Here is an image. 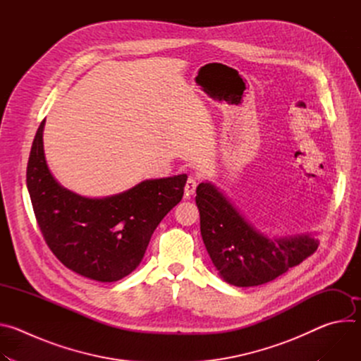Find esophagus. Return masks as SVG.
I'll use <instances>...</instances> for the list:
<instances>
[{
    "label": "esophagus",
    "instance_id": "34e87169",
    "mask_svg": "<svg viewBox=\"0 0 361 361\" xmlns=\"http://www.w3.org/2000/svg\"><path fill=\"white\" fill-rule=\"evenodd\" d=\"M195 188H197V178L190 176L187 178V183H185V187H184V191H185V195L187 197H191L194 192H195Z\"/></svg>",
    "mask_w": 361,
    "mask_h": 361
}]
</instances>
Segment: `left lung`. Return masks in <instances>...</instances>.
<instances>
[{
	"label": "left lung",
	"instance_id": "1",
	"mask_svg": "<svg viewBox=\"0 0 361 361\" xmlns=\"http://www.w3.org/2000/svg\"><path fill=\"white\" fill-rule=\"evenodd\" d=\"M195 202L205 248L220 276L233 286L269 283L302 263L319 247V241L308 234L264 237L210 183L198 184Z\"/></svg>",
	"mask_w": 361,
	"mask_h": 361
}]
</instances>
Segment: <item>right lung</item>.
<instances>
[{"label":"right lung","mask_w":361,"mask_h":361,"mask_svg":"<svg viewBox=\"0 0 361 361\" xmlns=\"http://www.w3.org/2000/svg\"><path fill=\"white\" fill-rule=\"evenodd\" d=\"M41 121L32 141L27 188L42 237L70 270L91 280L117 281L141 263L149 238L181 201L185 174L147 180L117 195L81 197L49 173Z\"/></svg>","instance_id":"right-lung-1"}]
</instances>
